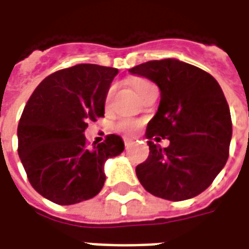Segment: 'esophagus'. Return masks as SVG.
Segmentation results:
<instances>
[{
  "mask_svg": "<svg viewBox=\"0 0 249 249\" xmlns=\"http://www.w3.org/2000/svg\"><path fill=\"white\" fill-rule=\"evenodd\" d=\"M133 142V139H129V137H124V144L125 145H129Z\"/></svg>",
  "mask_w": 249,
  "mask_h": 249,
  "instance_id": "esophagus-1",
  "label": "esophagus"
}]
</instances>
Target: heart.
<instances>
[{"label": "heart", "instance_id": "obj_1", "mask_svg": "<svg viewBox=\"0 0 249 249\" xmlns=\"http://www.w3.org/2000/svg\"><path fill=\"white\" fill-rule=\"evenodd\" d=\"M149 85V82L145 81V80H135L133 81V89H135V92L137 93V96L142 92V89L145 87ZM112 92H113V88H110L107 93V104L109 103V100H110V96H112ZM117 128H119L121 132H124L125 135H133L136 130L139 129V121H136V120H130V119H124L120 121L119 124H117Z\"/></svg>", "mask_w": 249, "mask_h": 249}]
</instances>
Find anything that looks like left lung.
Segmentation results:
<instances>
[{
	"instance_id": "8db88e82",
	"label": "left lung",
	"mask_w": 249,
	"mask_h": 249,
	"mask_svg": "<svg viewBox=\"0 0 249 249\" xmlns=\"http://www.w3.org/2000/svg\"><path fill=\"white\" fill-rule=\"evenodd\" d=\"M160 89V104L148 123L149 156L136 167L145 191L181 201L205 191L224 168L232 139L230 107L219 82L200 68L165 58L129 69ZM170 140L161 148L150 140Z\"/></svg>"
}]
</instances>
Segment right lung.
<instances>
[{"label": "right lung", "mask_w": 249, "mask_h": 249, "mask_svg": "<svg viewBox=\"0 0 249 249\" xmlns=\"http://www.w3.org/2000/svg\"><path fill=\"white\" fill-rule=\"evenodd\" d=\"M116 68L80 64L62 69L36 88L19 119L18 155L32 187L60 205L94 197L105 183L104 165L124 151V141L109 135L88 146V121L105 113Z\"/></svg>", "instance_id": "1"}]
</instances>
